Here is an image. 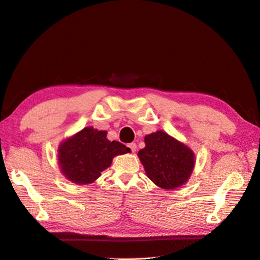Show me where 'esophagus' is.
<instances>
[{
	"mask_svg": "<svg viewBox=\"0 0 260 260\" xmlns=\"http://www.w3.org/2000/svg\"><path fill=\"white\" fill-rule=\"evenodd\" d=\"M127 146H128V148L131 149L132 152H135L136 151V144L135 143H131Z\"/></svg>",
	"mask_w": 260,
	"mask_h": 260,
	"instance_id": "esophagus-1",
	"label": "esophagus"
}]
</instances>
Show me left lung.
<instances>
[{
  "label": "left lung",
  "mask_w": 260,
  "mask_h": 260,
  "mask_svg": "<svg viewBox=\"0 0 260 260\" xmlns=\"http://www.w3.org/2000/svg\"><path fill=\"white\" fill-rule=\"evenodd\" d=\"M145 144L138 157L152 182L168 190L187 182L194 167V155L190 148L162 131L146 136Z\"/></svg>",
  "instance_id": "1"
}]
</instances>
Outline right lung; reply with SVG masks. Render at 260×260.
Returning a JSON list of instances; mask_svg holds the SVG:
<instances>
[{
    "label": "right lung",
    "instance_id": "right-lung-1",
    "mask_svg": "<svg viewBox=\"0 0 260 260\" xmlns=\"http://www.w3.org/2000/svg\"><path fill=\"white\" fill-rule=\"evenodd\" d=\"M129 151L122 143L110 142L105 131L85 127L60 145L58 160L67 179L86 184L94 181L110 167L113 157Z\"/></svg>",
    "mask_w": 260,
    "mask_h": 260
}]
</instances>
